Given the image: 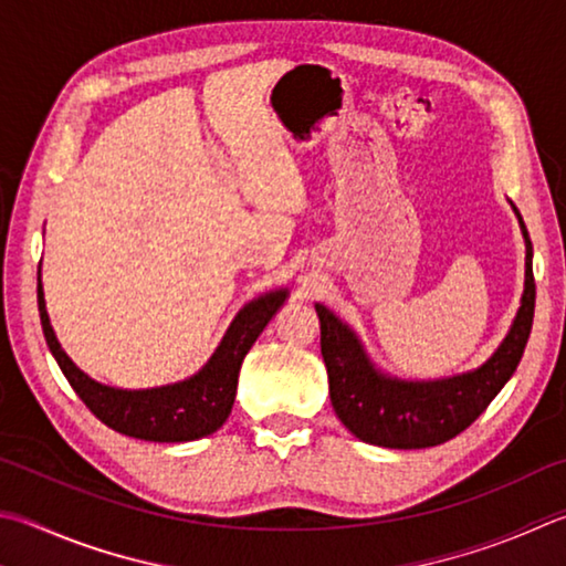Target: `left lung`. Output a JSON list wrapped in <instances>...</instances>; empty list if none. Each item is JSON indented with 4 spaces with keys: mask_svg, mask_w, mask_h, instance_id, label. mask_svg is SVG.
<instances>
[{
    "mask_svg": "<svg viewBox=\"0 0 566 566\" xmlns=\"http://www.w3.org/2000/svg\"><path fill=\"white\" fill-rule=\"evenodd\" d=\"M517 212V208H515ZM527 242L525 294L505 342L488 364L443 381H398L378 374L352 328L316 304L322 322V356L328 374V396L342 423L364 443L381 448H433L460 436L515 374L534 318L532 242L517 212Z\"/></svg>",
    "mask_w": 566,
    "mask_h": 566,
    "instance_id": "obj_1",
    "label": "left lung"
}]
</instances>
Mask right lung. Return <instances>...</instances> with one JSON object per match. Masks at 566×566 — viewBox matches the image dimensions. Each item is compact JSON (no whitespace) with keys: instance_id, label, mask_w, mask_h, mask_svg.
<instances>
[{"instance_id":"right-lung-1","label":"right lung","mask_w":566,"mask_h":566,"mask_svg":"<svg viewBox=\"0 0 566 566\" xmlns=\"http://www.w3.org/2000/svg\"><path fill=\"white\" fill-rule=\"evenodd\" d=\"M36 300L41 328H44L51 354H54L71 388L76 390L78 398L101 423L128 438L153 440V443H185V440H198L214 433L228 420L234 403V390H238L242 358L248 356L256 336L264 332V326L280 310L286 292H272L244 306L234 316L218 352L188 381L146 390H120L96 384L94 378L76 368V364L64 354V348L59 346L54 328L49 324L41 276H36Z\"/></svg>"}]
</instances>
